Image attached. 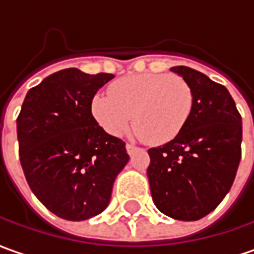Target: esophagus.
Returning <instances> with one entry per match:
<instances>
[{
	"instance_id": "34e87169",
	"label": "esophagus",
	"mask_w": 254,
	"mask_h": 254,
	"mask_svg": "<svg viewBox=\"0 0 254 254\" xmlns=\"http://www.w3.org/2000/svg\"><path fill=\"white\" fill-rule=\"evenodd\" d=\"M136 150H139V147H136V146H133V144H129V143H127V154H129V156H132V154H133Z\"/></svg>"
}]
</instances>
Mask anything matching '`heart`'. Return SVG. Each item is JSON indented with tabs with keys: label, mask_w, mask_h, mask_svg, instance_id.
<instances>
[{
	"label": "heart",
	"mask_w": 254,
	"mask_h": 254,
	"mask_svg": "<svg viewBox=\"0 0 254 254\" xmlns=\"http://www.w3.org/2000/svg\"><path fill=\"white\" fill-rule=\"evenodd\" d=\"M108 93L94 94L90 103L91 115L101 129L120 137L133 121L134 130L151 144L175 139L186 127L194 103L190 84L165 73L121 77Z\"/></svg>",
	"instance_id": "heart-1"
}]
</instances>
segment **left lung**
<instances>
[{
    "instance_id": "left-lung-1",
    "label": "left lung",
    "mask_w": 254,
    "mask_h": 254,
    "mask_svg": "<svg viewBox=\"0 0 254 254\" xmlns=\"http://www.w3.org/2000/svg\"><path fill=\"white\" fill-rule=\"evenodd\" d=\"M171 72L190 84L192 115L175 139L149 150L151 197L165 215L196 221L229 192L241 161L242 118L225 86L189 66Z\"/></svg>"
}]
</instances>
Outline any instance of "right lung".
Returning a JSON list of instances; mask_svg holds the SVG:
<instances>
[{"instance_id":"right-lung-1","label":"right lung","mask_w":254,"mask_h":254,"mask_svg":"<svg viewBox=\"0 0 254 254\" xmlns=\"http://www.w3.org/2000/svg\"><path fill=\"white\" fill-rule=\"evenodd\" d=\"M114 77L68 68L27 91L16 120L19 157L34 196L51 213L83 221L103 213L129 161L125 143L93 118V96Z\"/></svg>"}]
</instances>
